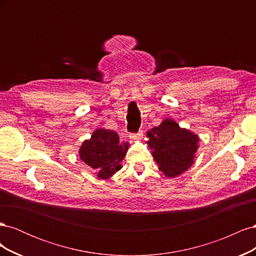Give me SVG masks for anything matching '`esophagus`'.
I'll return each instance as SVG.
<instances>
[{"instance_id": "obj_1", "label": "esophagus", "mask_w": 256, "mask_h": 256, "mask_svg": "<svg viewBox=\"0 0 256 256\" xmlns=\"http://www.w3.org/2000/svg\"><path fill=\"white\" fill-rule=\"evenodd\" d=\"M143 136H144L143 130H140L136 134H131L129 136V138H130V140H132V141H138V140H141V138H143Z\"/></svg>"}]
</instances>
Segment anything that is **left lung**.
Listing matches in <instances>:
<instances>
[{"label":"left lung","mask_w":256,"mask_h":256,"mask_svg":"<svg viewBox=\"0 0 256 256\" xmlns=\"http://www.w3.org/2000/svg\"><path fill=\"white\" fill-rule=\"evenodd\" d=\"M152 157L168 177L180 175L193 164L198 136L182 129L172 120H164L147 132Z\"/></svg>","instance_id":"8db88e82"}]
</instances>
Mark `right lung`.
<instances>
[{"label":"right lung","instance_id":"right-lung-1","mask_svg":"<svg viewBox=\"0 0 256 256\" xmlns=\"http://www.w3.org/2000/svg\"><path fill=\"white\" fill-rule=\"evenodd\" d=\"M127 150L128 143L120 141L115 131L97 129L90 140L83 142L79 154L83 162L96 170L98 178L108 180L120 170Z\"/></svg>","mask_w":256,"mask_h":256}]
</instances>
